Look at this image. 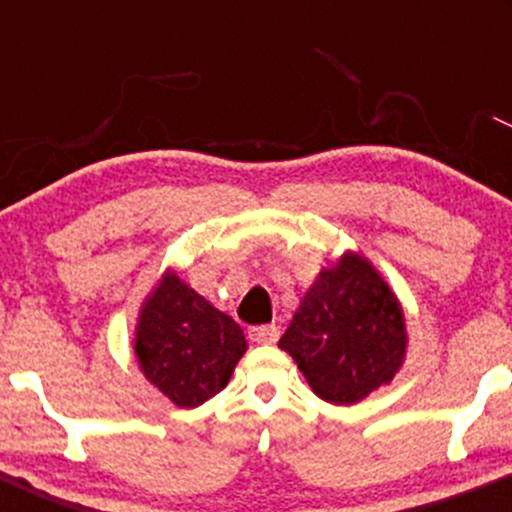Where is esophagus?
<instances>
[{"label":"esophagus","instance_id":"esophagus-1","mask_svg":"<svg viewBox=\"0 0 512 512\" xmlns=\"http://www.w3.org/2000/svg\"><path fill=\"white\" fill-rule=\"evenodd\" d=\"M248 337L255 344H274L279 339V327L276 325H255L248 330Z\"/></svg>","mask_w":512,"mask_h":512}]
</instances>
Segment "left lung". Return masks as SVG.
<instances>
[{
    "mask_svg": "<svg viewBox=\"0 0 512 512\" xmlns=\"http://www.w3.org/2000/svg\"><path fill=\"white\" fill-rule=\"evenodd\" d=\"M320 399L354 404L387 385L407 351L402 305L363 257L322 269L279 339Z\"/></svg>",
    "mask_w": 512,
    "mask_h": 512,
    "instance_id": "8db88e82",
    "label": "left lung"
}]
</instances>
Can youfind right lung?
<instances>
[{"label":"right lung","mask_w":512,"mask_h":512,"mask_svg":"<svg viewBox=\"0 0 512 512\" xmlns=\"http://www.w3.org/2000/svg\"><path fill=\"white\" fill-rule=\"evenodd\" d=\"M245 349L238 322L170 272L139 313L134 339L139 368L182 409L199 407L221 392Z\"/></svg>","instance_id":"obj_1"}]
</instances>
